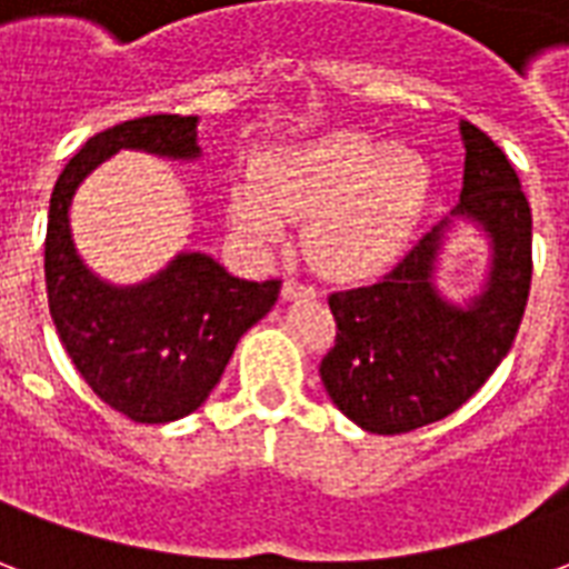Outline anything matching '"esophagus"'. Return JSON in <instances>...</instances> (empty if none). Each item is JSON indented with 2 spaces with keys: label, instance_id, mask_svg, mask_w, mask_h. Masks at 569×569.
<instances>
[{
  "label": "esophagus",
  "instance_id": "esophagus-1",
  "mask_svg": "<svg viewBox=\"0 0 569 569\" xmlns=\"http://www.w3.org/2000/svg\"><path fill=\"white\" fill-rule=\"evenodd\" d=\"M283 298L286 301H298V298H316V289L310 283H301V280L289 277V280L283 283Z\"/></svg>",
  "mask_w": 569,
  "mask_h": 569
}]
</instances>
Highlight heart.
Here are the masks:
<instances>
[{
    "label": "heart",
    "mask_w": 569,
    "mask_h": 569,
    "mask_svg": "<svg viewBox=\"0 0 569 569\" xmlns=\"http://www.w3.org/2000/svg\"><path fill=\"white\" fill-rule=\"evenodd\" d=\"M429 181L418 149L333 130L322 140L262 154L256 181H241L229 193V211L253 244L283 236V214L307 217L310 262L352 280L400 256L427 206Z\"/></svg>",
    "instance_id": "b5f03b06"
}]
</instances>
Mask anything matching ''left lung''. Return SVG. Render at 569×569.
<instances>
[{
  "label": "left lung",
  "instance_id": "obj_1",
  "mask_svg": "<svg viewBox=\"0 0 569 569\" xmlns=\"http://www.w3.org/2000/svg\"><path fill=\"white\" fill-rule=\"evenodd\" d=\"M466 176L453 217L492 241L487 289L468 307L432 286L448 220L420 238L379 283L328 295L337 337L319 363L333 406L376 436L448 418L505 361L531 292V206L507 154L459 124Z\"/></svg>",
  "mask_w": 569,
  "mask_h": 569
}]
</instances>
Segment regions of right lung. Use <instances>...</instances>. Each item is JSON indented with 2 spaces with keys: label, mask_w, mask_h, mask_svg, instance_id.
<instances>
[{
  "label": "right lung",
  "mask_w": 569,
  "mask_h": 569,
  "mask_svg": "<svg viewBox=\"0 0 569 569\" xmlns=\"http://www.w3.org/2000/svg\"><path fill=\"white\" fill-rule=\"evenodd\" d=\"M197 116H142L94 133L50 197L43 277L56 333L86 385L137 423H169L208 400L238 340L274 307L280 280H241L206 253H181L140 286H110L73 250L77 184L119 149L199 158Z\"/></svg>",
  "instance_id": "right-lung-1"
}]
</instances>
